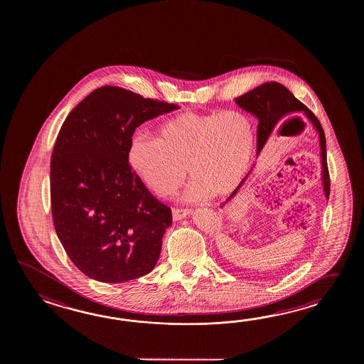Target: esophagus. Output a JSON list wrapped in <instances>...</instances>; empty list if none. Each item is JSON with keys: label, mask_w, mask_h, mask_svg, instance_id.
I'll use <instances>...</instances> for the list:
<instances>
[{"label": "esophagus", "mask_w": 364, "mask_h": 364, "mask_svg": "<svg viewBox=\"0 0 364 364\" xmlns=\"http://www.w3.org/2000/svg\"><path fill=\"white\" fill-rule=\"evenodd\" d=\"M191 213L190 209H173V220L174 221H179V220H183L186 216H188Z\"/></svg>", "instance_id": "esophagus-1"}]
</instances>
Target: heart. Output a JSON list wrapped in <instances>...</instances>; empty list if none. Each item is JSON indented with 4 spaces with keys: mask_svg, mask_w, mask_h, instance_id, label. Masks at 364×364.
<instances>
[{
    "mask_svg": "<svg viewBox=\"0 0 364 364\" xmlns=\"http://www.w3.org/2000/svg\"><path fill=\"white\" fill-rule=\"evenodd\" d=\"M159 135L135 132L127 160L143 185L157 196H171L185 182L187 201H199L232 193L252 161L255 129L240 110L212 113L186 112L166 119Z\"/></svg>",
    "mask_w": 364,
    "mask_h": 364,
    "instance_id": "b5f03b06",
    "label": "heart"
}]
</instances>
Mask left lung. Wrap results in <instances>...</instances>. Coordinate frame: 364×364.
I'll return each instance as SVG.
<instances>
[{
  "label": "left lung",
  "instance_id": "8db88e82",
  "mask_svg": "<svg viewBox=\"0 0 364 364\" xmlns=\"http://www.w3.org/2000/svg\"><path fill=\"white\" fill-rule=\"evenodd\" d=\"M237 105L255 116L259 121L257 124V152L256 155L262 152L265 143L269 139L272 132L279 127V122L291 116V114H299L303 113L307 117L309 122L316 129L320 139V157H321V182L324 188V195L326 199H329L331 193V181H329V171H328V164H326V143H325V134L321 124L318 122L315 114L309 110L304 104L298 100L293 93L287 90L285 85L277 83V82H269L256 87L254 90L242 95L235 99ZM252 171V169H251ZM250 171V173H251ZM242 179L238 187L232 191V195L223 203L221 207H224L228 201L232 200V198L240 191V187L245 183V181L250 176Z\"/></svg>",
  "mask_w": 364,
  "mask_h": 364
}]
</instances>
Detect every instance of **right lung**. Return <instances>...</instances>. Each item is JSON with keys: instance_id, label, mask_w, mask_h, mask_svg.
I'll return each instance as SVG.
<instances>
[{"instance_id": "1", "label": "right lung", "mask_w": 364, "mask_h": 364, "mask_svg": "<svg viewBox=\"0 0 364 364\" xmlns=\"http://www.w3.org/2000/svg\"><path fill=\"white\" fill-rule=\"evenodd\" d=\"M178 109L121 87L95 90L69 113L50 161L57 237L90 279L122 284L155 268L171 210L132 171L135 129Z\"/></svg>"}]
</instances>
